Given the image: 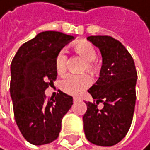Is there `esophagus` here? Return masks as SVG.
<instances>
[{
  "label": "esophagus",
  "mask_w": 150,
  "mask_h": 150,
  "mask_svg": "<svg viewBox=\"0 0 150 150\" xmlns=\"http://www.w3.org/2000/svg\"><path fill=\"white\" fill-rule=\"evenodd\" d=\"M78 101V98L77 97H74V102H77Z\"/></svg>",
  "instance_id": "1"
}]
</instances>
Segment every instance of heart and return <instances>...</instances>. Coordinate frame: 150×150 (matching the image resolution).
Returning <instances> with one entry per match:
<instances>
[{
  "label": "heart",
  "instance_id": "obj_1",
  "mask_svg": "<svg viewBox=\"0 0 150 150\" xmlns=\"http://www.w3.org/2000/svg\"><path fill=\"white\" fill-rule=\"evenodd\" d=\"M74 51L78 56H80L85 60V65L83 66V72L87 71L90 74H94L97 70V65L96 63V50L93 44L87 41L76 42L73 46ZM68 57L64 50H61L57 53L56 59H54V67L58 74H63L67 67ZM92 83V79L87 74H69L65 76L60 81V88L64 93L71 96H79L86 90Z\"/></svg>",
  "mask_w": 150,
  "mask_h": 150
}]
</instances>
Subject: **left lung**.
<instances>
[{"label":"left lung","mask_w":150,"mask_h":150,"mask_svg":"<svg viewBox=\"0 0 150 150\" xmlns=\"http://www.w3.org/2000/svg\"><path fill=\"white\" fill-rule=\"evenodd\" d=\"M87 40L98 47L102 56L100 76L88 92L96 102H85L83 116L86 138L96 146L116 145L132 122L137 72L132 57L120 41L109 36H91ZM99 102L104 107L97 109Z\"/></svg>","instance_id":"1"}]
</instances>
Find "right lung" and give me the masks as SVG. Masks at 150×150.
<instances>
[{"mask_svg": "<svg viewBox=\"0 0 150 150\" xmlns=\"http://www.w3.org/2000/svg\"><path fill=\"white\" fill-rule=\"evenodd\" d=\"M74 38L61 32H41L21 45L11 62L14 116L23 136L32 145L56 140L62 118L73 105V97L61 91L53 100H46L44 92L57 79V53Z\"/></svg>", "mask_w": 150, "mask_h": 150, "instance_id": "right-lung-1", "label": "right lung"}]
</instances>
